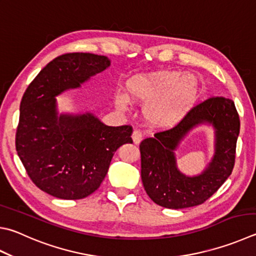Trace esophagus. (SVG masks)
I'll return each mask as SVG.
<instances>
[{"instance_id": "obj_1", "label": "esophagus", "mask_w": 256, "mask_h": 256, "mask_svg": "<svg viewBox=\"0 0 256 256\" xmlns=\"http://www.w3.org/2000/svg\"><path fill=\"white\" fill-rule=\"evenodd\" d=\"M132 138H133V142L136 144H138L142 141V133L141 131H138V130H136V131L133 132L132 134Z\"/></svg>"}]
</instances>
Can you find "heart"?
Wrapping results in <instances>:
<instances>
[{
    "instance_id": "b5f03b06",
    "label": "heart",
    "mask_w": 256,
    "mask_h": 256,
    "mask_svg": "<svg viewBox=\"0 0 256 256\" xmlns=\"http://www.w3.org/2000/svg\"><path fill=\"white\" fill-rule=\"evenodd\" d=\"M131 100L146 103V116L158 126H169L179 120L192 108L198 94V82L192 75L162 72L134 77L128 82ZM116 103L125 108L128 100L116 97Z\"/></svg>"
}]
</instances>
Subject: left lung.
<instances>
[{
  "mask_svg": "<svg viewBox=\"0 0 256 256\" xmlns=\"http://www.w3.org/2000/svg\"><path fill=\"white\" fill-rule=\"evenodd\" d=\"M202 124H212L216 130V153L202 174L186 176L176 166L174 150L194 127ZM240 125L233 100L210 97L190 110L174 128L144 138L140 144L141 178L148 196L156 205L170 209L205 202L233 171Z\"/></svg>",
  "mask_w": 256,
  "mask_h": 256,
  "instance_id": "left-lung-1",
  "label": "left lung"
}]
</instances>
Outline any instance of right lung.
I'll return each mask as SVG.
<instances>
[{
  "label": "right lung",
  "mask_w": 256,
  "mask_h": 256,
  "mask_svg": "<svg viewBox=\"0 0 256 256\" xmlns=\"http://www.w3.org/2000/svg\"><path fill=\"white\" fill-rule=\"evenodd\" d=\"M105 56L64 54L41 70L23 94L16 148L28 176L60 199H82L98 189L115 151L132 143V126H108L92 113L60 114L56 96L80 87L110 67Z\"/></svg>",
  "instance_id": "obj_1"
}]
</instances>
